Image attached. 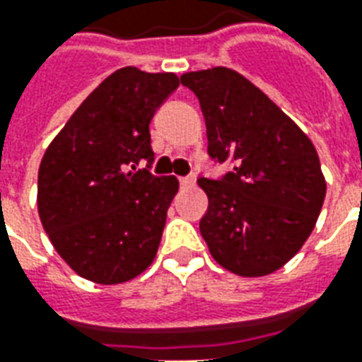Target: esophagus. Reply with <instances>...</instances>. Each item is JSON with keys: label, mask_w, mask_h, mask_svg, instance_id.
<instances>
[{"label": "esophagus", "mask_w": 362, "mask_h": 362, "mask_svg": "<svg viewBox=\"0 0 362 362\" xmlns=\"http://www.w3.org/2000/svg\"><path fill=\"white\" fill-rule=\"evenodd\" d=\"M180 186L182 188H189V186H194V176H182Z\"/></svg>", "instance_id": "esophagus-1"}]
</instances>
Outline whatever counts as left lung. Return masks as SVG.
<instances>
[{
  "instance_id": "left-lung-1",
  "label": "left lung",
  "mask_w": 362,
  "mask_h": 362,
  "mask_svg": "<svg viewBox=\"0 0 362 362\" xmlns=\"http://www.w3.org/2000/svg\"><path fill=\"white\" fill-rule=\"evenodd\" d=\"M180 83L199 100L209 158L233 163L219 180L197 178L209 197L199 233L228 272L273 273L316 225L326 197L318 153L277 104L233 69L189 71Z\"/></svg>"
}]
</instances>
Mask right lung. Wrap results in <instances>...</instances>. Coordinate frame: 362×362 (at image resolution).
<instances>
[{
  "label": "right lung",
  "mask_w": 362,
  "mask_h": 362,
  "mask_svg": "<svg viewBox=\"0 0 362 362\" xmlns=\"http://www.w3.org/2000/svg\"><path fill=\"white\" fill-rule=\"evenodd\" d=\"M176 89L174 74L122 67L44 153L38 215L56 252L85 279L124 283L155 259L178 180L134 166L155 160L149 124Z\"/></svg>",
  "instance_id": "obj_1"
}]
</instances>
